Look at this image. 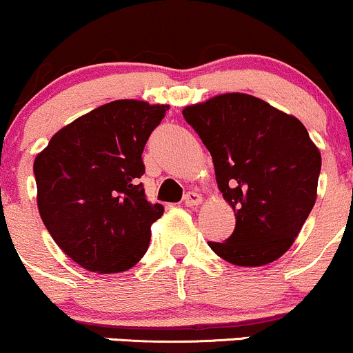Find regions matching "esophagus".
Masks as SVG:
<instances>
[{"mask_svg":"<svg viewBox=\"0 0 353 353\" xmlns=\"http://www.w3.org/2000/svg\"><path fill=\"white\" fill-rule=\"evenodd\" d=\"M201 202H202V197L197 192H188L184 196V204L188 205V208H196V205H199Z\"/></svg>","mask_w":353,"mask_h":353,"instance_id":"esophagus-1","label":"esophagus"}]
</instances>
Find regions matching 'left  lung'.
Masks as SVG:
<instances>
[{
  "label": "left lung",
  "mask_w": 353,
  "mask_h": 353,
  "mask_svg": "<svg viewBox=\"0 0 353 353\" xmlns=\"http://www.w3.org/2000/svg\"><path fill=\"white\" fill-rule=\"evenodd\" d=\"M212 156L219 190L236 214L224 242H209L239 267L282 257L315 199L322 156L297 117L244 92H225L182 109Z\"/></svg>",
  "instance_id": "obj_1"
}]
</instances>
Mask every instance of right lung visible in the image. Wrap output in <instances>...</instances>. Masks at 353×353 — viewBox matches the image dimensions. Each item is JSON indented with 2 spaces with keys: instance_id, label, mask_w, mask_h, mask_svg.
I'll return each instance as SVG.
<instances>
[{
  "instance_id": "obj_1",
  "label": "right lung",
  "mask_w": 353,
  "mask_h": 353,
  "mask_svg": "<svg viewBox=\"0 0 353 353\" xmlns=\"http://www.w3.org/2000/svg\"><path fill=\"white\" fill-rule=\"evenodd\" d=\"M168 104L119 99L64 125L36 156L38 210L68 257L96 274H117L143 259L151 225L164 214L139 177L149 136Z\"/></svg>"
}]
</instances>
